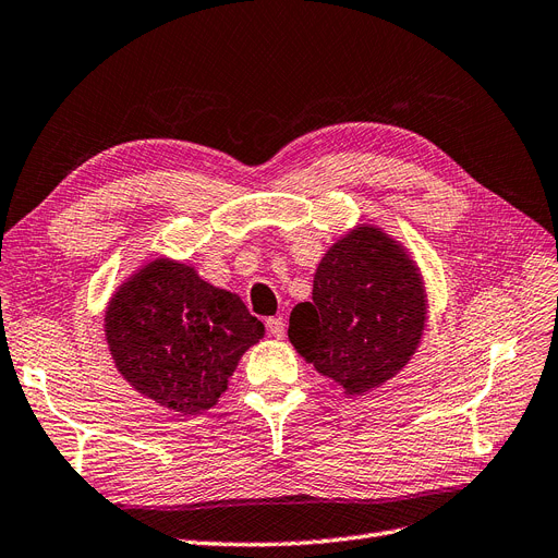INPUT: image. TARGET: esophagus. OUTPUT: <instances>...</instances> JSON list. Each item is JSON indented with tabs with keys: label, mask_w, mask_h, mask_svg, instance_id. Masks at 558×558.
<instances>
[{
	"label": "esophagus",
	"mask_w": 558,
	"mask_h": 558,
	"mask_svg": "<svg viewBox=\"0 0 558 558\" xmlns=\"http://www.w3.org/2000/svg\"><path fill=\"white\" fill-rule=\"evenodd\" d=\"M265 328H267V332H270L272 337L281 339V337H283V332H286V323H283V318H281V316H272V318H267V320H265Z\"/></svg>",
	"instance_id": "34e87169"
}]
</instances>
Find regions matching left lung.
<instances>
[{"instance_id":"1","label":"left lung","mask_w":558,"mask_h":558,"mask_svg":"<svg viewBox=\"0 0 558 558\" xmlns=\"http://www.w3.org/2000/svg\"><path fill=\"white\" fill-rule=\"evenodd\" d=\"M425 323L420 267L401 242L362 223L320 258L312 302L291 312L288 339L318 374L355 397L407 367Z\"/></svg>"}]
</instances>
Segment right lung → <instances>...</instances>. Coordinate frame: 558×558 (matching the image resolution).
Masks as SVG:
<instances>
[{"instance_id": "add662e5", "label": "right lung", "mask_w": 558, "mask_h": 558, "mask_svg": "<svg viewBox=\"0 0 558 558\" xmlns=\"http://www.w3.org/2000/svg\"><path fill=\"white\" fill-rule=\"evenodd\" d=\"M104 320L114 367L129 386L184 415L213 409L244 351L265 335L235 293L170 258L131 275Z\"/></svg>"}]
</instances>
